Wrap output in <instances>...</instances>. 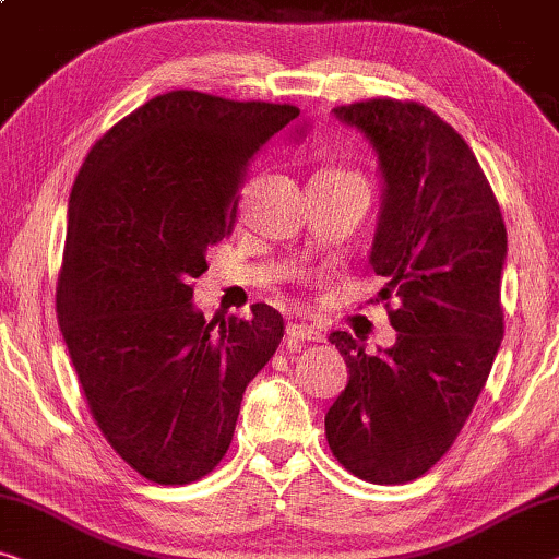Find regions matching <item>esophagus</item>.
<instances>
[{"label":"esophagus","mask_w":559,"mask_h":559,"mask_svg":"<svg viewBox=\"0 0 559 559\" xmlns=\"http://www.w3.org/2000/svg\"><path fill=\"white\" fill-rule=\"evenodd\" d=\"M288 347H298L301 342H321V332L309 324H288L286 326Z\"/></svg>","instance_id":"34e87169"}]
</instances>
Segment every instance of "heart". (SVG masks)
Segmentation results:
<instances>
[{
    "mask_svg": "<svg viewBox=\"0 0 559 559\" xmlns=\"http://www.w3.org/2000/svg\"><path fill=\"white\" fill-rule=\"evenodd\" d=\"M326 175H336V177H357V175H352V171H340V169L326 171Z\"/></svg>",
    "mask_w": 559,
    "mask_h": 559,
    "instance_id": "obj_1",
    "label": "heart"
}]
</instances>
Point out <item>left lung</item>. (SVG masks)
Instances as JSON below:
<instances>
[{"label":"left lung","instance_id":"obj_1","mask_svg":"<svg viewBox=\"0 0 559 559\" xmlns=\"http://www.w3.org/2000/svg\"><path fill=\"white\" fill-rule=\"evenodd\" d=\"M374 146L382 207L369 263L397 332L367 355L349 332L329 342L349 367L326 413L334 459L369 484H405L436 466L468 420L501 336L507 227L461 133L415 100L336 106Z\"/></svg>","mask_w":559,"mask_h":559}]
</instances>
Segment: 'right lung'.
I'll list each match as a JSON object with an SVG mask.
<instances>
[{"instance_id": "add662e5", "label": "right lung", "mask_w": 559, "mask_h": 559, "mask_svg": "<svg viewBox=\"0 0 559 559\" xmlns=\"http://www.w3.org/2000/svg\"><path fill=\"white\" fill-rule=\"evenodd\" d=\"M298 108L169 91L106 131L68 202L55 294L62 340L100 433L162 486L207 476L283 317L204 321L192 278L233 233L248 164Z\"/></svg>"}]
</instances>
